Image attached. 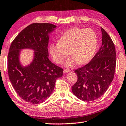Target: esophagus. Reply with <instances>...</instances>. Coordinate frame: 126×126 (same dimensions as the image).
Wrapping results in <instances>:
<instances>
[{"instance_id": "obj_1", "label": "esophagus", "mask_w": 126, "mask_h": 126, "mask_svg": "<svg viewBox=\"0 0 126 126\" xmlns=\"http://www.w3.org/2000/svg\"><path fill=\"white\" fill-rule=\"evenodd\" d=\"M69 72H70V70H69V69H63V73L64 74H67Z\"/></svg>"}]
</instances>
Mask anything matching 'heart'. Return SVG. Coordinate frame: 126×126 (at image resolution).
<instances>
[{
	"mask_svg": "<svg viewBox=\"0 0 126 126\" xmlns=\"http://www.w3.org/2000/svg\"><path fill=\"white\" fill-rule=\"evenodd\" d=\"M97 41L96 33L92 29L74 28L63 32L58 43L51 44L49 52L58 65H61L69 54L71 57L66 62V66L72 67L77 63L85 64L93 57Z\"/></svg>",
	"mask_w": 126,
	"mask_h": 126,
	"instance_id": "heart-1",
	"label": "heart"
}]
</instances>
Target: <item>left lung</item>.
Masks as SVG:
<instances>
[{"instance_id":"8db88e82","label":"left lung","mask_w":126,"mask_h":126,"mask_svg":"<svg viewBox=\"0 0 126 126\" xmlns=\"http://www.w3.org/2000/svg\"><path fill=\"white\" fill-rule=\"evenodd\" d=\"M102 43L100 49L89 63L75 71L78 81L72 87L77 97L92 101L102 96L113 80L116 69V53L113 41L101 28Z\"/></svg>"}]
</instances>
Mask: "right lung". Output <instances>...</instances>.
<instances>
[{"label":"right lung","mask_w":126,"mask_h":126,"mask_svg":"<svg viewBox=\"0 0 126 126\" xmlns=\"http://www.w3.org/2000/svg\"><path fill=\"white\" fill-rule=\"evenodd\" d=\"M56 27L50 23H33L23 29L11 44L8 55L9 78L17 94L26 102L39 104L52 93L63 69L48 59V34ZM23 48L35 51L31 64L24 68L19 62Z\"/></svg>","instance_id":"right-lung-1"}]
</instances>
